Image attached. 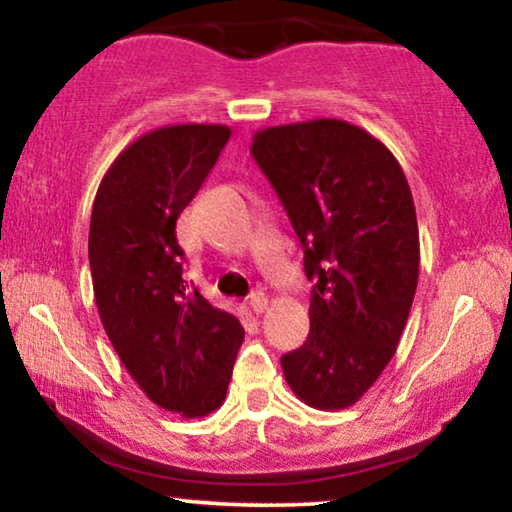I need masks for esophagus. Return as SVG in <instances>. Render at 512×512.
<instances>
[{"mask_svg": "<svg viewBox=\"0 0 512 512\" xmlns=\"http://www.w3.org/2000/svg\"><path fill=\"white\" fill-rule=\"evenodd\" d=\"M266 306H269V299H266L264 292H253L250 294V308H253L255 313H264Z\"/></svg>", "mask_w": 512, "mask_h": 512, "instance_id": "obj_1", "label": "esophagus"}]
</instances>
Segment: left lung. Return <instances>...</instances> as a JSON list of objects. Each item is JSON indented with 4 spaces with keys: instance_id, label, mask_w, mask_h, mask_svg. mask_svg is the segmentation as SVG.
<instances>
[{
    "instance_id": "1",
    "label": "left lung",
    "mask_w": 512,
    "mask_h": 512,
    "mask_svg": "<svg viewBox=\"0 0 512 512\" xmlns=\"http://www.w3.org/2000/svg\"><path fill=\"white\" fill-rule=\"evenodd\" d=\"M259 169L283 201L313 280L308 341L280 357L308 406L348 408L397 352L420 276V232L401 164L345 120L259 129Z\"/></svg>"
}]
</instances>
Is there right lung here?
<instances>
[{
	"instance_id": "obj_1",
	"label": "right lung",
	"mask_w": 512,
	"mask_h": 512,
	"mask_svg": "<svg viewBox=\"0 0 512 512\" xmlns=\"http://www.w3.org/2000/svg\"><path fill=\"white\" fill-rule=\"evenodd\" d=\"M232 136L225 125H171L115 157L90 218L99 318L129 376L171 413L204 417L225 401L241 322L183 278L176 220Z\"/></svg>"
}]
</instances>
